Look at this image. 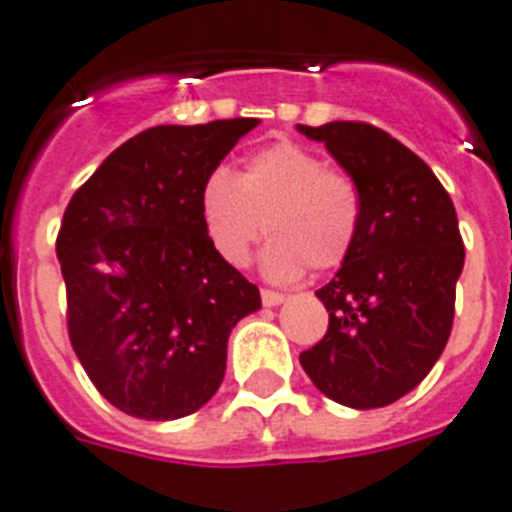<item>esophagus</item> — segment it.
Segmentation results:
<instances>
[{"label":"esophagus","instance_id":"obj_1","mask_svg":"<svg viewBox=\"0 0 512 512\" xmlns=\"http://www.w3.org/2000/svg\"><path fill=\"white\" fill-rule=\"evenodd\" d=\"M261 301H264V306H280L282 301H285V296H282V293H277V290L264 288L261 290Z\"/></svg>","mask_w":512,"mask_h":512}]
</instances>
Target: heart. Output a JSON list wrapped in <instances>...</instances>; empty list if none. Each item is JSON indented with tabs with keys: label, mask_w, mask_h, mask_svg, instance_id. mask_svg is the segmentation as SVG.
I'll return each mask as SVG.
<instances>
[{
	"label": "heart",
	"mask_w": 512,
	"mask_h": 512,
	"mask_svg": "<svg viewBox=\"0 0 512 512\" xmlns=\"http://www.w3.org/2000/svg\"><path fill=\"white\" fill-rule=\"evenodd\" d=\"M200 222L216 256L245 267L253 248L272 235L264 272L296 280L341 267L362 230V190L349 171L333 169L309 147L277 140L245 161L240 174L216 169L200 190Z\"/></svg>",
	"instance_id": "1"
}]
</instances>
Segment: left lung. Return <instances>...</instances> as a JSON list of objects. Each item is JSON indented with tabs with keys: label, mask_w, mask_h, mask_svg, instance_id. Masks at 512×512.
<instances>
[{
	"label": "left lung",
	"mask_w": 512,
	"mask_h": 512,
	"mask_svg": "<svg viewBox=\"0 0 512 512\" xmlns=\"http://www.w3.org/2000/svg\"><path fill=\"white\" fill-rule=\"evenodd\" d=\"M362 190L357 245L317 290L330 322L301 367L333 402L372 410L431 372L455 320L465 245L449 192L423 158L365 121L298 124Z\"/></svg>",
	"instance_id": "1"
}]
</instances>
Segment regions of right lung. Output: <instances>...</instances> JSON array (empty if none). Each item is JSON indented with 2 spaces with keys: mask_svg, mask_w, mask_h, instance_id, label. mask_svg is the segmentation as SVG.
Returning <instances> with one entry per match:
<instances>
[{
  "mask_svg": "<svg viewBox=\"0 0 512 512\" xmlns=\"http://www.w3.org/2000/svg\"><path fill=\"white\" fill-rule=\"evenodd\" d=\"M259 124L153 126L73 192L57 232L68 338L94 388L126 415L174 420L222 386L227 338L259 288L216 256L200 190Z\"/></svg>",
  "mask_w": 512,
  "mask_h": 512,
  "instance_id": "1",
  "label": "right lung"
}]
</instances>
